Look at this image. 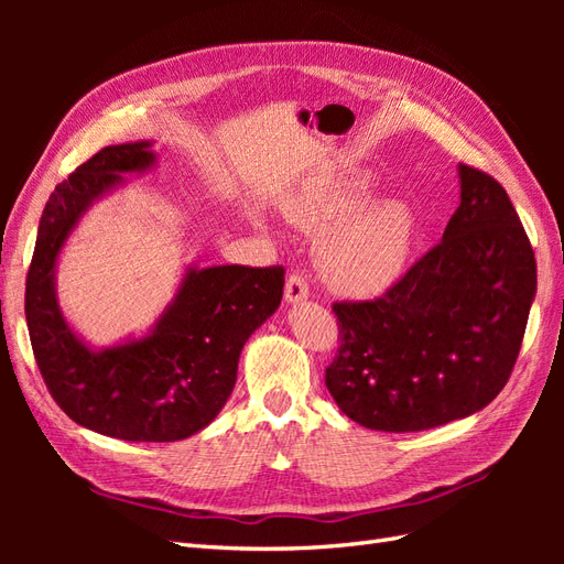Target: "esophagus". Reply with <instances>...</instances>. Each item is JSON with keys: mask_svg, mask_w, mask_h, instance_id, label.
<instances>
[{"mask_svg": "<svg viewBox=\"0 0 564 564\" xmlns=\"http://www.w3.org/2000/svg\"><path fill=\"white\" fill-rule=\"evenodd\" d=\"M311 294L308 289V280H305L301 272H292V275L286 278V286H284V299L286 303H299L305 301Z\"/></svg>", "mask_w": 564, "mask_h": 564, "instance_id": "34e87169", "label": "esophagus"}]
</instances>
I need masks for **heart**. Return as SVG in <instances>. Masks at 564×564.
<instances>
[{
  "label": "heart",
  "instance_id": "b5f03b06",
  "mask_svg": "<svg viewBox=\"0 0 564 564\" xmlns=\"http://www.w3.org/2000/svg\"><path fill=\"white\" fill-rule=\"evenodd\" d=\"M369 187L365 176L334 181L294 199L286 209L305 232H325L317 265L329 286L348 296H373L395 284L416 245V216L402 199L356 209Z\"/></svg>",
  "mask_w": 564,
  "mask_h": 564
}]
</instances>
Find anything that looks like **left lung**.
<instances>
[{
  "mask_svg": "<svg viewBox=\"0 0 564 564\" xmlns=\"http://www.w3.org/2000/svg\"><path fill=\"white\" fill-rule=\"evenodd\" d=\"M460 204L442 242L373 301L332 311L340 344L324 371L355 423L416 433L480 412L503 390L536 294V259L503 185L458 164Z\"/></svg>",
  "mask_w": 564,
  "mask_h": 564,
  "instance_id": "left-lung-1",
  "label": "left lung"
}]
</instances>
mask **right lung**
<instances>
[{
    "mask_svg": "<svg viewBox=\"0 0 564 564\" xmlns=\"http://www.w3.org/2000/svg\"><path fill=\"white\" fill-rule=\"evenodd\" d=\"M150 143L108 145L51 193L25 280L30 344L51 398L84 429L129 442H176L209 425L228 402L247 338L278 311L284 268H191L145 338L91 350L56 301V259L89 204L143 172Z\"/></svg>",
    "mask_w": 564,
    "mask_h": 564,
    "instance_id": "add662e5",
    "label": "right lung"
}]
</instances>
